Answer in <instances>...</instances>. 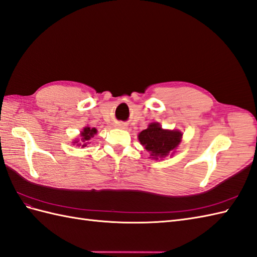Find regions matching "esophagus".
<instances>
[{"label":"esophagus","instance_id":"esophagus-1","mask_svg":"<svg viewBox=\"0 0 257 257\" xmlns=\"http://www.w3.org/2000/svg\"><path fill=\"white\" fill-rule=\"evenodd\" d=\"M116 126H122V123H120V122H116Z\"/></svg>","mask_w":257,"mask_h":257}]
</instances>
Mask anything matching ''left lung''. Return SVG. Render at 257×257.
Returning a JSON list of instances; mask_svg holds the SVG:
<instances>
[{
	"label": "left lung",
	"instance_id": "obj_1",
	"mask_svg": "<svg viewBox=\"0 0 257 257\" xmlns=\"http://www.w3.org/2000/svg\"><path fill=\"white\" fill-rule=\"evenodd\" d=\"M141 145L151 153L152 159H161L168 156L180 145L182 134L180 131L163 130L160 123L153 122L142 130L138 136Z\"/></svg>",
	"mask_w": 257,
	"mask_h": 257
}]
</instances>
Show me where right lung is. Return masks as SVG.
<instances>
[{"label": "right lung", "mask_w": 257, "mask_h": 257, "mask_svg": "<svg viewBox=\"0 0 257 257\" xmlns=\"http://www.w3.org/2000/svg\"><path fill=\"white\" fill-rule=\"evenodd\" d=\"M95 134H96V129L95 128H89V127L84 128V130L81 133V142L82 143H79L77 146L82 145V147H86V143H87L86 141L91 140V138H93ZM77 142L79 141H75L74 143H77Z\"/></svg>", "instance_id": "add662e5"}]
</instances>
